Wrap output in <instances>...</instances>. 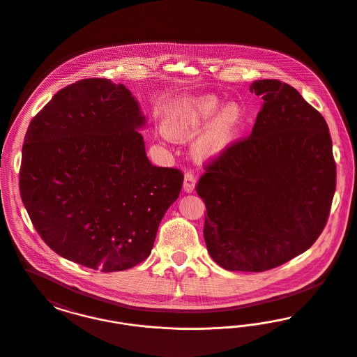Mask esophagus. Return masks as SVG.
Here are the masks:
<instances>
[{
	"label": "esophagus",
	"instance_id": "obj_1",
	"mask_svg": "<svg viewBox=\"0 0 357 357\" xmlns=\"http://www.w3.org/2000/svg\"><path fill=\"white\" fill-rule=\"evenodd\" d=\"M195 183H197V178L194 175L192 171H187L185 174V181H183V188L186 192H192L195 188Z\"/></svg>",
	"mask_w": 357,
	"mask_h": 357
}]
</instances>
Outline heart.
Returning <instances> with one entry per match:
<instances>
[{
	"label": "heart",
	"instance_id": "heart-1",
	"mask_svg": "<svg viewBox=\"0 0 357 357\" xmlns=\"http://www.w3.org/2000/svg\"><path fill=\"white\" fill-rule=\"evenodd\" d=\"M221 105V99L215 95H204L175 104L165 121L166 135L174 140L192 139L213 119L204 135L198 139L195 153L201 159L221 153L236 137L243 119V109L237 102H227L220 110Z\"/></svg>",
	"mask_w": 357,
	"mask_h": 357
}]
</instances>
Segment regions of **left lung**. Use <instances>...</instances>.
I'll list each match as a JSON object with an SVG mask.
<instances>
[{"mask_svg":"<svg viewBox=\"0 0 357 357\" xmlns=\"http://www.w3.org/2000/svg\"><path fill=\"white\" fill-rule=\"evenodd\" d=\"M250 92L264 100L252 134L211 159L195 187L207 250L230 272H265L304 253L336 190L323 115L280 80L255 82Z\"/></svg>","mask_w":357,"mask_h":357,"instance_id":"left-lung-1","label":"left lung"}]
</instances>
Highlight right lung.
I'll return each mask as SVG.
<instances>
[{
  "mask_svg": "<svg viewBox=\"0 0 357 357\" xmlns=\"http://www.w3.org/2000/svg\"><path fill=\"white\" fill-rule=\"evenodd\" d=\"M144 123L131 92L108 79L60 89L31 121L20 194L54 253L104 273L150 255L183 174L151 165L137 131Z\"/></svg>",
  "mask_w": 357,
  "mask_h": 357,
  "instance_id": "add662e5",
  "label": "right lung"
}]
</instances>
